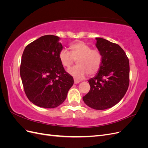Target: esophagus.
I'll use <instances>...</instances> for the list:
<instances>
[{
	"label": "esophagus",
	"instance_id": "1",
	"mask_svg": "<svg viewBox=\"0 0 148 148\" xmlns=\"http://www.w3.org/2000/svg\"><path fill=\"white\" fill-rule=\"evenodd\" d=\"M78 83H79V80H77V79H74V83L75 84H78Z\"/></svg>",
	"mask_w": 148,
	"mask_h": 148
}]
</instances>
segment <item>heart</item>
Segmentation results:
<instances>
[{
	"label": "heart",
	"mask_w": 148,
	"mask_h": 148,
	"mask_svg": "<svg viewBox=\"0 0 148 148\" xmlns=\"http://www.w3.org/2000/svg\"><path fill=\"white\" fill-rule=\"evenodd\" d=\"M70 51L62 49L59 52V59L62 65L69 69L75 60L77 65L68 70L69 73L75 79H81L88 74L96 75L99 71L102 63V55L99 49L91 48L83 41L71 43Z\"/></svg>",
	"instance_id": "heart-1"
}]
</instances>
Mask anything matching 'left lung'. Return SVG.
Wrapping results in <instances>:
<instances>
[{"mask_svg": "<svg viewBox=\"0 0 148 148\" xmlns=\"http://www.w3.org/2000/svg\"><path fill=\"white\" fill-rule=\"evenodd\" d=\"M96 39V46L102 55V63L98 74L88 81L90 90L83 99L94 109L104 110L117 104L127 91L129 60L117 44L101 38Z\"/></svg>", "mask_w": 148, "mask_h": 148, "instance_id": "8db88e82", "label": "left lung"}]
</instances>
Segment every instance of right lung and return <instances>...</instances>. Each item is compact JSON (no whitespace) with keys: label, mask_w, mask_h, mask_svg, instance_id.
Returning <instances> with one entry per match:
<instances>
[{"label":"right lung","mask_w":148,"mask_h":148,"mask_svg":"<svg viewBox=\"0 0 148 148\" xmlns=\"http://www.w3.org/2000/svg\"><path fill=\"white\" fill-rule=\"evenodd\" d=\"M60 38L45 35L26 46L21 57L20 76L24 91L34 104L52 109L65 100L74 81L59 61L63 48Z\"/></svg>","instance_id":"obj_1"}]
</instances>
